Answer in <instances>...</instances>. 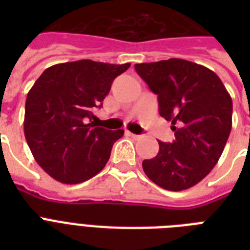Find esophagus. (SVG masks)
<instances>
[{
	"label": "esophagus",
	"mask_w": 250,
	"mask_h": 250,
	"mask_svg": "<svg viewBox=\"0 0 250 250\" xmlns=\"http://www.w3.org/2000/svg\"><path fill=\"white\" fill-rule=\"evenodd\" d=\"M128 135L132 137V139H135V140H139V139H141V135H136V133H131V132H128Z\"/></svg>",
	"instance_id": "obj_1"
}]
</instances>
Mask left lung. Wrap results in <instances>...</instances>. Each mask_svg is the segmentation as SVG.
Masks as SVG:
<instances>
[{
	"mask_svg": "<svg viewBox=\"0 0 250 250\" xmlns=\"http://www.w3.org/2000/svg\"><path fill=\"white\" fill-rule=\"evenodd\" d=\"M135 70L175 132L172 143L158 141L157 156L143 161L144 172L164 189H188L221 158L232 127L231 96L215 72L189 61L136 63Z\"/></svg>",
	"mask_w": 250,
	"mask_h": 250,
	"instance_id": "obj_1",
	"label": "left lung"
}]
</instances>
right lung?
Segmentation results:
<instances>
[{"mask_svg":"<svg viewBox=\"0 0 250 250\" xmlns=\"http://www.w3.org/2000/svg\"><path fill=\"white\" fill-rule=\"evenodd\" d=\"M131 63L90 60L46 68L25 100L24 136L41 168L64 184L93 178L105 167L114 143L125 131L88 123L101 107L111 83Z\"/></svg>","mask_w":250,"mask_h":250,"instance_id":"right-lung-1","label":"right lung"}]
</instances>
